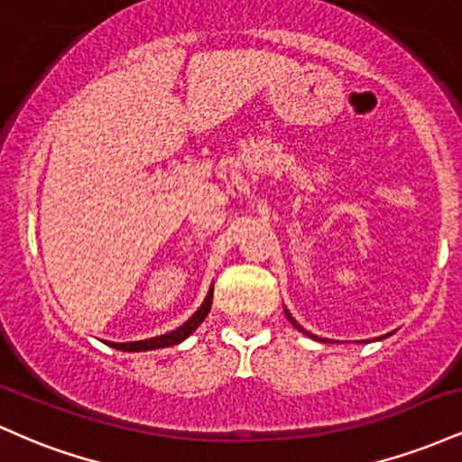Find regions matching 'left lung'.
<instances>
[{
  "instance_id": "left-lung-1",
  "label": "left lung",
  "mask_w": 462,
  "mask_h": 462,
  "mask_svg": "<svg viewBox=\"0 0 462 462\" xmlns=\"http://www.w3.org/2000/svg\"><path fill=\"white\" fill-rule=\"evenodd\" d=\"M284 312H286V317H289V321H291V323H293V326H295V328H298V330H300V332H304V334H306V337L315 338V341H321V338H319V337H317V334H310L309 330H304V328H301V326H300V323H298V321H295V319H293V317H291V312H289V310H286V309H284ZM380 338H384V337H380ZM323 343H326V338H323Z\"/></svg>"
}]
</instances>
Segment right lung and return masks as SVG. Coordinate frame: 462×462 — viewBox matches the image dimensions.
I'll return each instance as SVG.
<instances>
[{"label": "right lung", "mask_w": 462, "mask_h": 462, "mask_svg": "<svg viewBox=\"0 0 462 462\" xmlns=\"http://www.w3.org/2000/svg\"><path fill=\"white\" fill-rule=\"evenodd\" d=\"M210 304H213V289L208 291L204 304H201L199 309L195 310V315L190 317L189 321H184L182 326L176 328V330L161 334V337L145 338V341H128V343H108V341H104V343H108V346L115 347V349H121V352H147V349H161V347H169V346H178V343H182L184 338L190 337V334L198 330L199 323L206 319V315H208Z\"/></svg>", "instance_id": "obj_1"}]
</instances>
